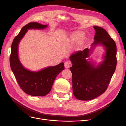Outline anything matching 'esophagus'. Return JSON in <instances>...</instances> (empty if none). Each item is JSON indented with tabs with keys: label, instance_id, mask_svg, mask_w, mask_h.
<instances>
[{
	"label": "esophagus",
	"instance_id": "34e87169",
	"mask_svg": "<svg viewBox=\"0 0 126 126\" xmlns=\"http://www.w3.org/2000/svg\"><path fill=\"white\" fill-rule=\"evenodd\" d=\"M64 67L66 68H69L70 67V63L68 62H66L64 63Z\"/></svg>",
	"mask_w": 126,
	"mask_h": 126
}]
</instances>
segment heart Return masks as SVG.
<instances>
[{
	"label": "heart",
	"instance_id": "heart-1",
	"mask_svg": "<svg viewBox=\"0 0 126 126\" xmlns=\"http://www.w3.org/2000/svg\"><path fill=\"white\" fill-rule=\"evenodd\" d=\"M80 36V34L78 32H75V33H73L72 34V35L70 36V38L73 40H76L78 39V38ZM83 40H84V39H83V38H81L80 39V43H82V42L83 41Z\"/></svg>",
	"mask_w": 126,
	"mask_h": 126
}]
</instances>
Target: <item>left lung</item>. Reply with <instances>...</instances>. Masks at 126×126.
Instances as JSON below:
<instances>
[{"mask_svg":"<svg viewBox=\"0 0 126 126\" xmlns=\"http://www.w3.org/2000/svg\"><path fill=\"white\" fill-rule=\"evenodd\" d=\"M96 31L94 41L90 49L86 48L72 54L70 68L72 75V90L78 100H89L105 93L117 64V47L115 42L106 30L100 27L94 26ZM98 45H101L105 51L103 62L97 64L90 58Z\"/></svg>","mask_w":126,"mask_h":126,"instance_id":"left-lung-1","label":"left lung"}]
</instances>
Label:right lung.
Instances as JSON below:
<instances>
[{"label":"right lung","instance_id":"right-lung-1","mask_svg":"<svg viewBox=\"0 0 126 126\" xmlns=\"http://www.w3.org/2000/svg\"><path fill=\"white\" fill-rule=\"evenodd\" d=\"M48 25L38 22H30L22 28L15 38L11 47L10 64L12 71L21 89L32 96H45L50 92L57 76L64 69V63L55 66H49L38 71H32L26 68L20 62L18 47L20 41L29 29L43 30Z\"/></svg>","mask_w":126,"mask_h":126}]
</instances>
